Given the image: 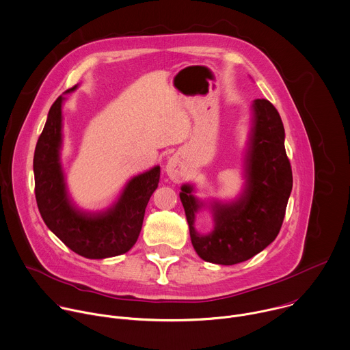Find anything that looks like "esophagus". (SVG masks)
Listing matches in <instances>:
<instances>
[{
    "label": "esophagus",
    "instance_id": "obj_1",
    "mask_svg": "<svg viewBox=\"0 0 350 350\" xmlns=\"http://www.w3.org/2000/svg\"><path fill=\"white\" fill-rule=\"evenodd\" d=\"M165 171L167 175L170 176V179L175 180V182H180L185 176V170H183V164L179 156H172L170 157L167 165H165Z\"/></svg>",
    "mask_w": 350,
    "mask_h": 350
}]
</instances>
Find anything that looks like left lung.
<instances>
[{
	"mask_svg": "<svg viewBox=\"0 0 350 350\" xmlns=\"http://www.w3.org/2000/svg\"><path fill=\"white\" fill-rule=\"evenodd\" d=\"M252 108L243 193L234 202L211 205L215 227L209 234L194 228L196 213L205 205L191 194L193 186L183 185L179 193L194 250L209 262L232 265L252 258L276 238L284 219L293 174L283 123L268 100H254Z\"/></svg>",
	"mask_w": 350,
	"mask_h": 350,
	"instance_id": "obj_1",
	"label": "left lung"
}]
</instances>
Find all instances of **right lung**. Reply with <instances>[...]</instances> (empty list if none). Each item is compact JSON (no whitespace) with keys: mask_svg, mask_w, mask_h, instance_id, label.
<instances>
[{"mask_svg":"<svg viewBox=\"0 0 350 350\" xmlns=\"http://www.w3.org/2000/svg\"><path fill=\"white\" fill-rule=\"evenodd\" d=\"M63 101L64 97L60 96L51 107L36 146L34 178L40 213L48 228L83 257L107 258L123 254L139 237L146 205L159 186L160 167L156 165L129 180L118 201L105 209L77 208L68 196L60 163Z\"/></svg>","mask_w":350,"mask_h":350,"instance_id":"add662e5","label":"right lung"}]
</instances>
